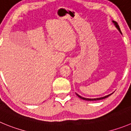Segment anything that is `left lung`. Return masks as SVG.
Instances as JSON below:
<instances>
[{"label":"left lung","instance_id":"obj_1","mask_svg":"<svg viewBox=\"0 0 131 131\" xmlns=\"http://www.w3.org/2000/svg\"><path fill=\"white\" fill-rule=\"evenodd\" d=\"M112 23H113V24H114V25H115V27H116V28L117 29H118V31H119V32H120L121 34H122V31H121L120 28H119V26H118V23H117L116 22L114 21V20H112ZM113 93H114V92H112V93H111V94H110L107 95V96H103V97H97V98H86V97H82V96H79V94H77V93H75V94H76V95H77V96H78V97H79V98L82 99V100H86V101H97V100H103V99L107 98V97H108V96H111V94H113Z\"/></svg>","mask_w":131,"mask_h":131}]
</instances>
